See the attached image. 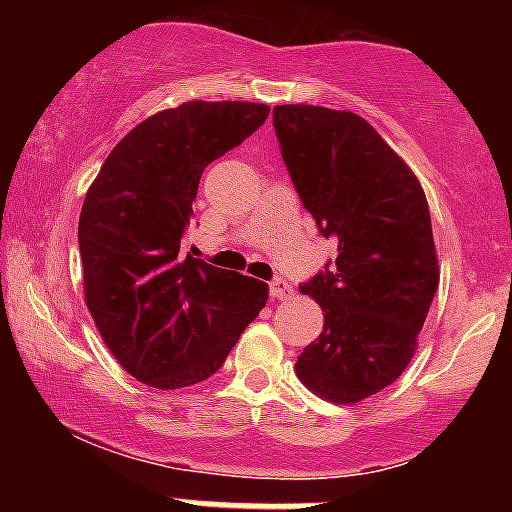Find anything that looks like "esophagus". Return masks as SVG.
Segmentation results:
<instances>
[{
  "label": "esophagus",
  "instance_id": "obj_1",
  "mask_svg": "<svg viewBox=\"0 0 512 512\" xmlns=\"http://www.w3.org/2000/svg\"><path fill=\"white\" fill-rule=\"evenodd\" d=\"M269 289H272L274 301H289V298L293 296V286L286 279H281V276H276Z\"/></svg>",
  "mask_w": 512,
  "mask_h": 512
}]
</instances>
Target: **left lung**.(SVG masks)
I'll list each match as a JSON object with an SVG mask.
<instances>
[{"instance_id":"obj_1","label":"left lung","mask_w":512,"mask_h":512,"mask_svg":"<svg viewBox=\"0 0 512 512\" xmlns=\"http://www.w3.org/2000/svg\"><path fill=\"white\" fill-rule=\"evenodd\" d=\"M274 129L303 207L337 243L332 269L301 286L325 325L298 356L296 375L327 402L356 404L409 366L438 289L424 187L349 110L276 105Z\"/></svg>"}]
</instances>
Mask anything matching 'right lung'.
<instances>
[{"mask_svg": "<svg viewBox=\"0 0 512 512\" xmlns=\"http://www.w3.org/2000/svg\"><path fill=\"white\" fill-rule=\"evenodd\" d=\"M269 105L187 101L117 142L79 216L84 298L120 366L156 390L221 368L267 305L269 286L182 255L199 178L264 125Z\"/></svg>", "mask_w": 512, "mask_h": 512, "instance_id": "right-lung-1", "label": "right lung"}]
</instances>
